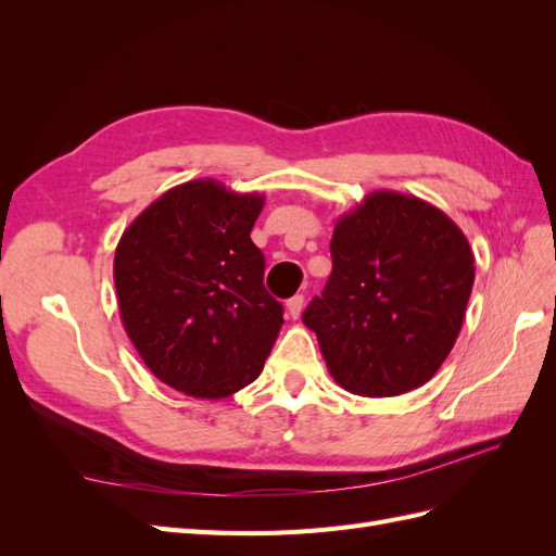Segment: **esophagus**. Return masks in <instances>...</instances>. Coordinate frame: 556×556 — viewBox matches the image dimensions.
Segmentation results:
<instances>
[{
	"instance_id": "esophagus-1",
	"label": "esophagus",
	"mask_w": 556,
	"mask_h": 556,
	"mask_svg": "<svg viewBox=\"0 0 556 556\" xmlns=\"http://www.w3.org/2000/svg\"><path fill=\"white\" fill-rule=\"evenodd\" d=\"M301 311H304V294H294L292 299H288V313L290 317H299Z\"/></svg>"
}]
</instances>
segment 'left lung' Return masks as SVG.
<instances>
[{
  "label": "left lung",
  "instance_id": "left-lung-1",
  "mask_svg": "<svg viewBox=\"0 0 556 556\" xmlns=\"http://www.w3.org/2000/svg\"><path fill=\"white\" fill-rule=\"evenodd\" d=\"M331 262L304 325L333 380L359 396H399L429 382L473 290L464 231L425 199L378 190L339 217Z\"/></svg>",
  "mask_w": 556,
  "mask_h": 556
}]
</instances>
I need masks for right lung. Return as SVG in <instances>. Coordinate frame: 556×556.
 Wrapping results in <instances>:
<instances>
[{"instance_id": "1", "label": "right lung", "mask_w": 556, "mask_h": 556, "mask_svg": "<svg viewBox=\"0 0 556 556\" xmlns=\"http://www.w3.org/2000/svg\"><path fill=\"white\" fill-rule=\"evenodd\" d=\"M260 192L213 178L155 199L121 237L113 260L129 341L164 384L194 399H225L255 380L282 325L264 290V255L250 231Z\"/></svg>"}]
</instances>
